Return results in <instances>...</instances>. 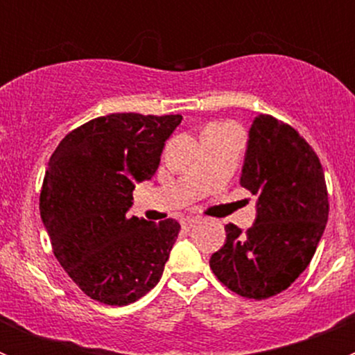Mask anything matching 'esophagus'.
I'll return each mask as SVG.
<instances>
[{
  "instance_id": "1",
  "label": "esophagus",
  "mask_w": 355,
  "mask_h": 355,
  "mask_svg": "<svg viewBox=\"0 0 355 355\" xmlns=\"http://www.w3.org/2000/svg\"><path fill=\"white\" fill-rule=\"evenodd\" d=\"M197 222H199V218H196V216H187V218H183V220H181V225H183L184 229H190V227H193Z\"/></svg>"
}]
</instances>
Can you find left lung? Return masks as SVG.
<instances>
[{"mask_svg": "<svg viewBox=\"0 0 355 355\" xmlns=\"http://www.w3.org/2000/svg\"><path fill=\"white\" fill-rule=\"evenodd\" d=\"M240 184L258 197L256 222L247 233L225 225L209 266L231 291L263 300L290 288L315 256L329 216L327 184L313 147L265 114L249 130Z\"/></svg>", "mask_w": 355, "mask_h": 355, "instance_id": "1", "label": "left lung"}]
</instances>
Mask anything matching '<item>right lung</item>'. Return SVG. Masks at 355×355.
Masks as SVG:
<instances>
[{"mask_svg":"<svg viewBox=\"0 0 355 355\" xmlns=\"http://www.w3.org/2000/svg\"><path fill=\"white\" fill-rule=\"evenodd\" d=\"M181 115L110 114L58 144L40 190L53 252L87 297L128 306L158 284L181 225L128 216L135 183L150 180Z\"/></svg>","mask_w":355,"mask_h":355,"instance_id":"obj_1","label":"right lung"}]
</instances>
